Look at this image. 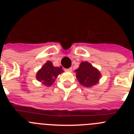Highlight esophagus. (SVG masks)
I'll return each mask as SVG.
<instances>
[{
	"instance_id": "obj_1",
	"label": "esophagus",
	"mask_w": 134,
	"mask_h": 134,
	"mask_svg": "<svg viewBox=\"0 0 134 134\" xmlns=\"http://www.w3.org/2000/svg\"><path fill=\"white\" fill-rule=\"evenodd\" d=\"M65 71H66V72H72V68H68V69H65Z\"/></svg>"
}]
</instances>
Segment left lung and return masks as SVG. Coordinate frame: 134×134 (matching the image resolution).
<instances>
[{"label": "left lung", "mask_w": 134, "mask_h": 134, "mask_svg": "<svg viewBox=\"0 0 134 134\" xmlns=\"http://www.w3.org/2000/svg\"><path fill=\"white\" fill-rule=\"evenodd\" d=\"M74 72L79 83L85 87H92L97 85L101 78L100 71L87 61L81 62Z\"/></svg>", "instance_id": "obj_1"}]
</instances>
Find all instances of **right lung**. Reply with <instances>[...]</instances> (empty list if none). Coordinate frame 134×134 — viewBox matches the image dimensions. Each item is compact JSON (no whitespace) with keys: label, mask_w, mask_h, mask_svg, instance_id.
<instances>
[{"label":"right lung","mask_w":134,"mask_h":134,"mask_svg":"<svg viewBox=\"0 0 134 134\" xmlns=\"http://www.w3.org/2000/svg\"><path fill=\"white\" fill-rule=\"evenodd\" d=\"M64 72L62 68L54 66L52 62L48 60L37 71L36 79L45 86H50L54 84L58 76Z\"/></svg>","instance_id":"obj_1"}]
</instances>
